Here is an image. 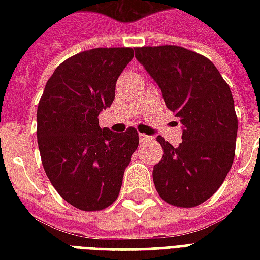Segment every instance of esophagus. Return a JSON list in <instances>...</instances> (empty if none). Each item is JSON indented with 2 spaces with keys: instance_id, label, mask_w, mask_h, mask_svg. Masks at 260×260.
<instances>
[{
  "instance_id": "obj_1",
  "label": "esophagus",
  "mask_w": 260,
  "mask_h": 260,
  "mask_svg": "<svg viewBox=\"0 0 260 260\" xmlns=\"http://www.w3.org/2000/svg\"><path fill=\"white\" fill-rule=\"evenodd\" d=\"M139 141L141 142H149L152 141V138L149 135H146V134H139Z\"/></svg>"
}]
</instances>
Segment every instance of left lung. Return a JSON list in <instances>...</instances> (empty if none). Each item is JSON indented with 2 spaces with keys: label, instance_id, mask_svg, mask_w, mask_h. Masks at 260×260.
Segmentation results:
<instances>
[{
  "label": "left lung",
  "instance_id": "obj_1",
  "mask_svg": "<svg viewBox=\"0 0 260 260\" xmlns=\"http://www.w3.org/2000/svg\"><path fill=\"white\" fill-rule=\"evenodd\" d=\"M135 57L184 125L178 147L157 136L163 158L153 167L156 191L173 206H198L234 161L238 119L230 86L210 59L180 46L136 47Z\"/></svg>",
  "mask_w": 260,
  "mask_h": 260
}]
</instances>
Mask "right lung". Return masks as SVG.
Listing matches in <instances>:
<instances>
[{
	"label": "right lung",
	"mask_w": 260,
	"mask_h": 260,
	"mask_svg": "<svg viewBox=\"0 0 260 260\" xmlns=\"http://www.w3.org/2000/svg\"><path fill=\"white\" fill-rule=\"evenodd\" d=\"M131 47L93 48L65 59L47 80L37 107V143L48 180L62 199L97 212L118 198L131 156L139 145L134 126L117 134L99 126L115 97Z\"/></svg>",
	"instance_id": "obj_1"
}]
</instances>
